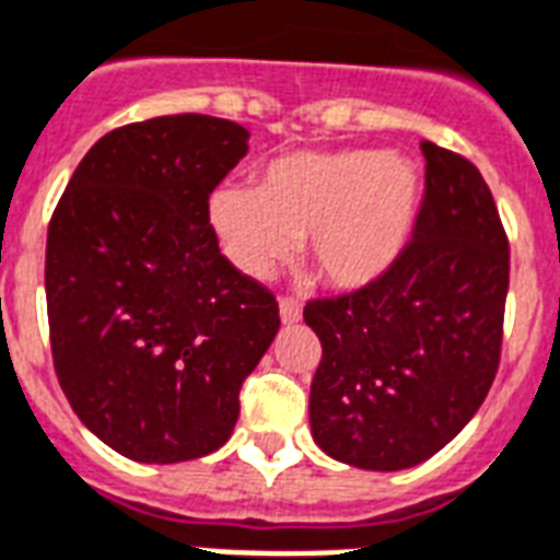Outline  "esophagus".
Instances as JSON below:
<instances>
[{"instance_id": "obj_1", "label": "esophagus", "mask_w": 560, "mask_h": 560, "mask_svg": "<svg viewBox=\"0 0 560 560\" xmlns=\"http://www.w3.org/2000/svg\"><path fill=\"white\" fill-rule=\"evenodd\" d=\"M277 304H280V318H283V325H295L298 318H301V313H304V304L292 295H283Z\"/></svg>"}]
</instances>
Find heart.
<instances>
[{"mask_svg":"<svg viewBox=\"0 0 560 560\" xmlns=\"http://www.w3.org/2000/svg\"><path fill=\"white\" fill-rule=\"evenodd\" d=\"M422 200L419 167L398 153H292L265 167L259 185H224L209 215L226 254L265 277L304 242L318 280L360 289L405 250Z\"/></svg>","mask_w":560,"mask_h":560,"instance_id":"b5f03b06","label":"heart"}]
</instances>
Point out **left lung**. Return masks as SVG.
<instances>
[{
	"label": "left lung",
	"instance_id": "8db88e82",
	"mask_svg": "<svg viewBox=\"0 0 560 560\" xmlns=\"http://www.w3.org/2000/svg\"><path fill=\"white\" fill-rule=\"evenodd\" d=\"M413 235L384 275L310 298L322 342L310 424L327 455L395 472L436 455L475 416L502 360L511 247L478 167L422 141Z\"/></svg>",
	"mask_w": 560,
	"mask_h": 560
}]
</instances>
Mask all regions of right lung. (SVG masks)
<instances>
[{"label": "right lung", "instance_id": "right-lung-1", "mask_svg": "<svg viewBox=\"0 0 560 560\" xmlns=\"http://www.w3.org/2000/svg\"><path fill=\"white\" fill-rule=\"evenodd\" d=\"M247 129L209 115L120 126L79 162L46 233V315L75 416L129 460L215 452L280 327L275 292L218 250L209 195Z\"/></svg>", "mask_w": 560, "mask_h": 560}]
</instances>
